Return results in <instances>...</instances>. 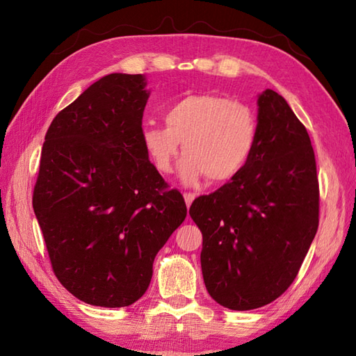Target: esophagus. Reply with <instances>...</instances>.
Returning a JSON list of instances; mask_svg holds the SVG:
<instances>
[{
    "mask_svg": "<svg viewBox=\"0 0 356 356\" xmlns=\"http://www.w3.org/2000/svg\"><path fill=\"white\" fill-rule=\"evenodd\" d=\"M184 197H185V202H186V207L190 208V207H191V203H193V200L195 199V194H194V193H185V194H184Z\"/></svg>",
    "mask_w": 356,
    "mask_h": 356,
    "instance_id": "obj_1",
    "label": "esophagus"
}]
</instances>
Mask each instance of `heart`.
Instances as JSON below:
<instances>
[{"label":"heart","instance_id":"obj_1","mask_svg":"<svg viewBox=\"0 0 356 356\" xmlns=\"http://www.w3.org/2000/svg\"><path fill=\"white\" fill-rule=\"evenodd\" d=\"M165 125L147 124L142 142L156 168L170 174L185 148L180 177L186 185L208 176L213 182L237 177L259 142V120L246 104L216 93H194L163 111Z\"/></svg>","mask_w":356,"mask_h":356}]
</instances>
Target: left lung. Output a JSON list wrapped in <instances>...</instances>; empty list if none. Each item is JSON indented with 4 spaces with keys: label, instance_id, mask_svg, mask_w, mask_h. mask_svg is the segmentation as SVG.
Instances as JSON below:
<instances>
[{
    "label": "left lung",
    "instance_id": "1",
    "mask_svg": "<svg viewBox=\"0 0 356 356\" xmlns=\"http://www.w3.org/2000/svg\"><path fill=\"white\" fill-rule=\"evenodd\" d=\"M320 188L306 127L283 96H259V142L251 162L217 191L193 202L203 236L207 291L218 305L249 311L292 284L318 229Z\"/></svg>",
    "mask_w": 356,
    "mask_h": 356
}]
</instances>
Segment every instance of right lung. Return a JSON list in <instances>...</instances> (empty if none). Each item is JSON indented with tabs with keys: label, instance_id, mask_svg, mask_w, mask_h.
I'll list each match as a JSON object with an SVG mask.
<instances>
[{
	"label": "right lung",
	"instance_id": "add662e5",
	"mask_svg": "<svg viewBox=\"0 0 356 356\" xmlns=\"http://www.w3.org/2000/svg\"><path fill=\"white\" fill-rule=\"evenodd\" d=\"M145 86L142 74H107L45 133L33 211L56 278L87 305L138 301L159 249L186 217L184 195L143 147Z\"/></svg>",
	"mask_w": 356,
	"mask_h": 356
}]
</instances>
